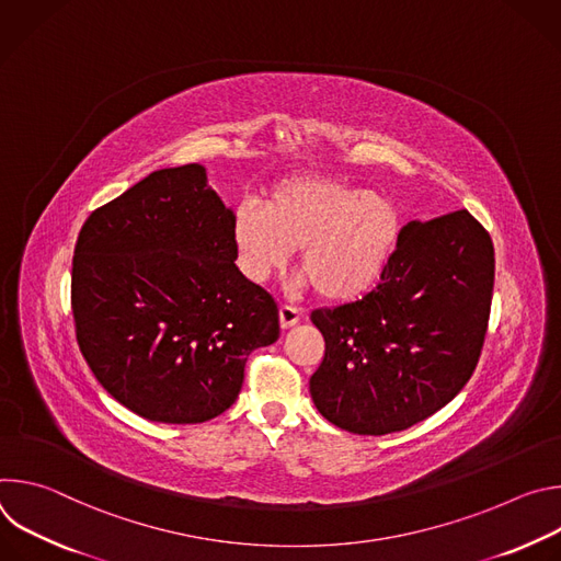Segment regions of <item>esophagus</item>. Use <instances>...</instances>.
<instances>
[{
  "mask_svg": "<svg viewBox=\"0 0 561 561\" xmlns=\"http://www.w3.org/2000/svg\"><path fill=\"white\" fill-rule=\"evenodd\" d=\"M299 308L295 306H288V304H282L279 306V327L282 329H293L297 322H299Z\"/></svg>",
  "mask_w": 561,
  "mask_h": 561,
  "instance_id": "esophagus-1",
  "label": "esophagus"
}]
</instances>
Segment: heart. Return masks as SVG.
I'll return each instance as SVG.
<instances>
[{
    "label": "heart",
    "mask_w": 561,
    "mask_h": 561,
    "mask_svg": "<svg viewBox=\"0 0 561 561\" xmlns=\"http://www.w3.org/2000/svg\"><path fill=\"white\" fill-rule=\"evenodd\" d=\"M402 230L394 197L329 175H293L271 188L264 206L234 208L232 247L253 282L268 279L297 249V268L319 295L351 301L383 277Z\"/></svg>",
    "instance_id": "obj_1"
}]
</instances>
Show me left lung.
<instances>
[{
  "mask_svg": "<svg viewBox=\"0 0 561 561\" xmlns=\"http://www.w3.org/2000/svg\"><path fill=\"white\" fill-rule=\"evenodd\" d=\"M495 282L491 234L468 210L409 221L381 282L310 312L327 351L310 397L355 435L404 431L446 407L482 353Z\"/></svg>",
  "mask_w": 561,
  "mask_h": 561,
  "instance_id": "1",
  "label": "left lung"
}]
</instances>
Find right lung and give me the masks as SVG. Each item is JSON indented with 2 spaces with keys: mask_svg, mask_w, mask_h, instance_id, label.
<instances>
[{
  "mask_svg": "<svg viewBox=\"0 0 561 561\" xmlns=\"http://www.w3.org/2000/svg\"><path fill=\"white\" fill-rule=\"evenodd\" d=\"M232 215L206 169L186 164L150 173L79 230L70 279L79 351L144 420L221 415L249 355L279 337L275 299L234 266Z\"/></svg>",
  "mask_w": 561,
  "mask_h": 561,
  "instance_id": "1",
  "label": "right lung"
}]
</instances>
